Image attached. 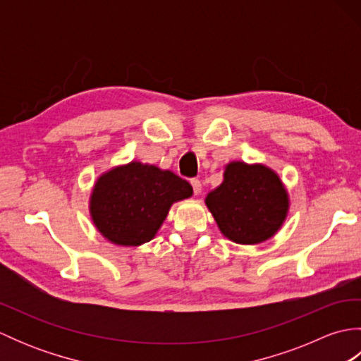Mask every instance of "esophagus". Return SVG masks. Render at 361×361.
Here are the masks:
<instances>
[{
  "label": "esophagus",
  "mask_w": 361,
  "mask_h": 361,
  "mask_svg": "<svg viewBox=\"0 0 361 361\" xmlns=\"http://www.w3.org/2000/svg\"><path fill=\"white\" fill-rule=\"evenodd\" d=\"M190 185H192L194 189V194L195 195H200L202 194V181L200 180H190Z\"/></svg>",
  "instance_id": "esophagus-1"
}]
</instances>
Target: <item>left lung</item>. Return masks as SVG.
Listing matches in <instances>:
<instances>
[{"label": "left lung", "mask_w": 361, "mask_h": 361, "mask_svg": "<svg viewBox=\"0 0 361 361\" xmlns=\"http://www.w3.org/2000/svg\"><path fill=\"white\" fill-rule=\"evenodd\" d=\"M204 204L226 239L257 245L271 239L282 228L290 197L271 167L231 161L224 169L221 185L206 195Z\"/></svg>", "instance_id": "1"}]
</instances>
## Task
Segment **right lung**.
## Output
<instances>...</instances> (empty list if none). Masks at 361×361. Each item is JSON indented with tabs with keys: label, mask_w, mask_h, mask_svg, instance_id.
<instances>
[{
	"label": "right lung",
	"mask_w": 361,
	"mask_h": 361,
	"mask_svg": "<svg viewBox=\"0 0 361 361\" xmlns=\"http://www.w3.org/2000/svg\"><path fill=\"white\" fill-rule=\"evenodd\" d=\"M190 195L189 183L172 171L130 161L97 176L88 209L106 240L119 247H140L157 235L171 206Z\"/></svg>",
	"instance_id": "obj_1"
}]
</instances>
